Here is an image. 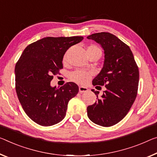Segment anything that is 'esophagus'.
Instances as JSON below:
<instances>
[{"label":"esophagus","mask_w":157,"mask_h":157,"mask_svg":"<svg viewBox=\"0 0 157 157\" xmlns=\"http://www.w3.org/2000/svg\"><path fill=\"white\" fill-rule=\"evenodd\" d=\"M88 91V88L84 86H79V93H86Z\"/></svg>","instance_id":"34e87169"}]
</instances>
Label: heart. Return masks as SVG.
I'll return each instance as SVG.
<instances>
[{
    "instance_id": "1",
    "label": "heart",
    "mask_w": 157,
    "mask_h": 157,
    "mask_svg": "<svg viewBox=\"0 0 157 157\" xmlns=\"http://www.w3.org/2000/svg\"><path fill=\"white\" fill-rule=\"evenodd\" d=\"M95 50H100V49L95 45H90L87 49V51H95ZM91 76H92L91 72L83 71H76L70 74V78L71 81L81 84L86 83L90 80Z\"/></svg>"
}]
</instances>
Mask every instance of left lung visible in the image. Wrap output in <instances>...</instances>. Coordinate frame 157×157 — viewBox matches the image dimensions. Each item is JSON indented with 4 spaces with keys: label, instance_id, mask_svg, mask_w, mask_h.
Returning <instances> with one entry per match:
<instances>
[{
    "label": "left lung",
    "instance_id": "obj_1",
    "mask_svg": "<svg viewBox=\"0 0 157 157\" xmlns=\"http://www.w3.org/2000/svg\"><path fill=\"white\" fill-rule=\"evenodd\" d=\"M99 43L105 53L102 69L93 80V86H105L98 101L87 107L91 121L105 127L117 124L126 117L136 100L139 70L129 46L108 32L93 33L87 37Z\"/></svg>",
    "mask_w": 157,
    "mask_h": 157
}]
</instances>
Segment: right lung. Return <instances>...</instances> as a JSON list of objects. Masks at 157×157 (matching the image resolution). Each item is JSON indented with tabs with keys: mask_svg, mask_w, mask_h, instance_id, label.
<instances>
[{
	"mask_svg": "<svg viewBox=\"0 0 157 157\" xmlns=\"http://www.w3.org/2000/svg\"><path fill=\"white\" fill-rule=\"evenodd\" d=\"M83 39V36L41 38L29 45L17 62V95L26 114L40 126L61 121L69 101L78 92V86L73 82L56 88L50 86V81L63 67L67 50Z\"/></svg>",
	"mask_w": 157,
	"mask_h": 157,
	"instance_id": "1",
	"label": "right lung"
}]
</instances>
